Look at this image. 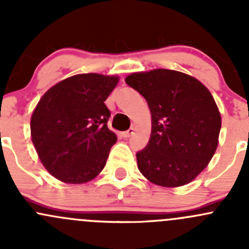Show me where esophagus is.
I'll use <instances>...</instances> for the list:
<instances>
[{
  "instance_id": "1",
  "label": "esophagus",
  "mask_w": 249,
  "mask_h": 249,
  "mask_svg": "<svg viewBox=\"0 0 249 249\" xmlns=\"http://www.w3.org/2000/svg\"><path fill=\"white\" fill-rule=\"evenodd\" d=\"M134 131H135L134 127H130V129L127 130V131H124L122 135H123V137H125V139H129V137L131 136L132 134H134Z\"/></svg>"
}]
</instances>
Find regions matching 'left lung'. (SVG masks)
<instances>
[{
  "mask_svg": "<svg viewBox=\"0 0 249 249\" xmlns=\"http://www.w3.org/2000/svg\"><path fill=\"white\" fill-rule=\"evenodd\" d=\"M147 101L152 134L136 154L140 172L160 187L188 184L203 171L218 147L222 118L210 90L173 70L136 72L125 78Z\"/></svg>",
  "mask_w": 249,
  "mask_h": 249,
  "instance_id": "left-lung-1",
  "label": "left lung"
}]
</instances>
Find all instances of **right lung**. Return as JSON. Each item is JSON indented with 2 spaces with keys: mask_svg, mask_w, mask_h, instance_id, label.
Instances as JSON below:
<instances>
[{
  "mask_svg": "<svg viewBox=\"0 0 249 249\" xmlns=\"http://www.w3.org/2000/svg\"><path fill=\"white\" fill-rule=\"evenodd\" d=\"M118 76L76 74L53 85L31 115V140L39 160L56 179L82 184L104 170L117 135L105 101Z\"/></svg>",
  "mask_w": 249,
  "mask_h": 249,
  "instance_id": "1",
  "label": "right lung"
}]
</instances>
